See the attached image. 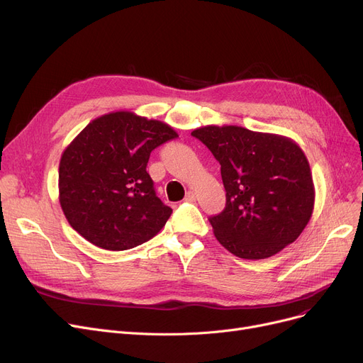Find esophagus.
I'll use <instances>...</instances> for the list:
<instances>
[{
	"label": "esophagus",
	"mask_w": 363,
	"mask_h": 363,
	"mask_svg": "<svg viewBox=\"0 0 363 363\" xmlns=\"http://www.w3.org/2000/svg\"><path fill=\"white\" fill-rule=\"evenodd\" d=\"M196 193L194 191H188L186 194H185V201H196Z\"/></svg>",
	"instance_id": "1"
}]
</instances>
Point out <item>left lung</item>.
<instances>
[{"label":"left lung","mask_w":363,"mask_h":363,"mask_svg":"<svg viewBox=\"0 0 363 363\" xmlns=\"http://www.w3.org/2000/svg\"><path fill=\"white\" fill-rule=\"evenodd\" d=\"M191 135L220 164L226 206L208 220L225 249L257 260L296 241L315 204L312 172L303 150L291 138L234 125H207Z\"/></svg>","instance_id":"left-lung-1"}]
</instances>
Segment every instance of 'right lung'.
Returning <instances> with one entry per match:
<instances>
[{
	"label": "right lung",
	"instance_id": "obj_1",
	"mask_svg": "<svg viewBox=\"0 0 363 363\" xmlns=\"http://www.w3.org/2000/svg\"><path fill=\"white\" fill-rule=\"evenodd\" d=\"M178 133L132 111L89 122L63 151L59 200L76 233L104 250L121 252L151 240L172 208L156 196L147 172L150 152Z\"/></svg>",
	"mask_w": 363,
	"mask_h": 363
}]
</instances>
